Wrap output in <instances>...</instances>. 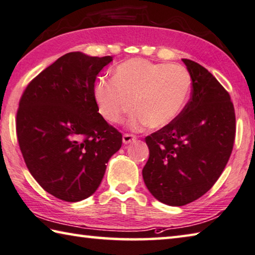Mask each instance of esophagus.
<instances>
[{"instance_id":"1","label":"esophagus","mask_w":255,"mask_h":255,"mask_svg":"<svg viewBox=\"0 0 255 255\" xmlns=\"http://www.w3.org/2000/svg\"><path fill=\"white\" fill-rule=\"evenodd\" d=\"M135 139H136V136L134 134H128V133H125V134H123V143L124 144L131 143V142L134 141Z\"/></svg>"}]
</instances>
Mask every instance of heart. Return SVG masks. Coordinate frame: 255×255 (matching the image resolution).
<instances>
[{"mask_svg": "<svg viewBox=\"0 0 255 255\" xmlns=\"http://www.w3.org/2000/svg\"><path fill=\"white\" fill-rule=\"evenodd\" d=\"M191 79L184 66L152 62L133 58L116 67L113 79H100L95 85V100L101 114L111 123L128 121L132 130L146 125L162 128L175 120L189 95Z\"/></svg>", "mask_w": 255, "mask_h": 255, "instance_id": "heart-1", "label": "heart"}]
</instances>
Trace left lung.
<instances>
[{"mask_svg": "<svg viewBox=\"0 0 255 255\" xmlns=\"http://www.w3.org/2000/svg\"><path fill=\"white\" fill-rule=\"evenodd\" d=\"M191 96L179 115L145 137L150 155L142 170L151 194L170 206L202 197L222 175L233 150L235 112L230 94L197 62L182 59Z\"/></svg>", "mask_w": 255, "mask_h": 255, "instance_id": "obj_1", "label": "left lung"}]
</instances>
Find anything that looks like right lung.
<instances>
[{
    "label": "right lung",
    "mask_w": 255,
    "mask_h": 255,
    "mask_svg": "<svg viewBox=\"0 0 255 255\" xmlns=\"http://www.w3.org/2000/svg\"><path fill=\"white\" fill-rule=\"evenodd\" d=\"M113 57L69 52L34 77L16 112V136L38 184L65 202L95 193L122 134L98 113L96 76Z\"/></svg>",
    "instance_id": "1"
}]
</instances>
